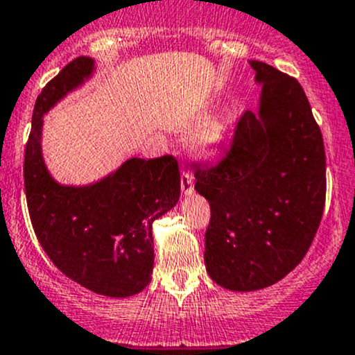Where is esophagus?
<instances>
[{"instance_id": "esophagus-1", "label": "esophagus", "mask_w": 355, "mask_h": 355, "mask_svg": "<svg viewBox=\"0 0 355 355\" xmlns=\"http://www.w3.org/2000/svg\"><path fill=\"white\" fill-rule=\"evenodd\" d=\"M180 187H182V193L185 196H190L193 192V178L189 171H184L180 177Z\"/></svg>"}]
</instances>
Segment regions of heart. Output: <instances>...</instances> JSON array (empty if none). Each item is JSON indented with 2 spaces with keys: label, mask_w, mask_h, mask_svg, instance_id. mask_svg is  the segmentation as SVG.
<instances>
[{
  "label": "heart",
  "mask_w": 355,
  "mask_h": 355,
  "mask_svg": "<svg viewBox=\"0 0 355 355\" xmlns=\"http://www.w3.org/2000/svg\"><path fill=\"white\" fill-rule=\"evenodd\" d=\"M227 132L226 119H216L200 129L196 137V151L202 156H209L216 151L225 141Z\"/></svg>",
  "instance_id": "b5f03b06"
}]
</instances>
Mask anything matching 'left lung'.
<instances>
[{"mask_svg": "<svg viewBox=\"0 0 355 355\" xmlns=\"http://www.w3.org/2000/svg\"><path fill=\"white\" fill-rule=\"evenodd\" d=\"M262 85L259 112L246 110L218 163L193 168L211 206L207 274L230 291H257L304 259L325 207L323 136L297 80L250 61Z\"/></svg>", "mask_w": 355, "mask_h": 355, "instance_id": "1", "label": "left lung"}]
</instances>
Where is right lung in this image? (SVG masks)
<instances>
[{"label":"right lung","instance_id":"add662e5","mask_svg":"<svg viewBox=\"0 0 355 355\" xmlns=\"http://www.w3.org/2000/svg\"><path fill=\"white\" fill-rule=\"evenodd\" d=\"M93 69V59L80 55L37 96L25 148V196L37 240L66 277L102 296L128 297L151 281V226L180 199V171L177 159L166 155L130 158L85 187L61 185L51 177L40 148L44 114Z\"/></svg>","mask_w":355,"mask_h":355}]
</instances>
